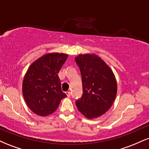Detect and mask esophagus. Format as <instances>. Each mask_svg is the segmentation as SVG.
I'll list each match as a JSON object with an SVG mask.
<instances>
[{"instance_id": "esophagus-1", "label": "esophagus", "mask_w": 149, "mask_h": 149, "mask_svg": "<svg viewBox=\"0 0 149 149\" xmlns=\"http://www.w3.org/2000/svg\"><path fill=\"white\" fill-rule=\"evenodd\" d=\"M66 95H67L68 97H71V92H70V91L66 92Z\"/></svg>"}]
</instances>
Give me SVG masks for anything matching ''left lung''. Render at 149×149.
I'll use <instances>...</instances> for the list:
<instances>
[{
  "instance_id": "1",
  "label": "left lung",
  "mask_w": 149,
  "mask_h": 149,
  "mask_svg": "<svg viewBox=\"0 0 149 149\" xmlns=\"http://www.w3.org/2000/svg\"><path fill=\"white\" fill-rule=\"evenodd\" d=\"M83 83V95L77 100L78 111L88 119L97 118L111 107L117 82L111 68L95 54H79L75 58Z\"/></svg>"
}]
</instances>
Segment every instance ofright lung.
Segmentation results:
<instances>
[{
  "mask_svg": "<svg viewBox=\"0 0 149 149\" xmlns=\"http://www.w3.org/2000/svg\"><path fill=\"white\" fill-rule=\"evenodd\" d=\"M67 57L68 54L64 53H47L29 67L24 77L22 92L34 113L40 116L52 113L66 97L61 90L58 73Z\"/></svg>",
  "mask_w": 149,
  "mask_h": 149,
  "instance_id": "obj_1",
  "label": "right lung"
}]
</instances>
